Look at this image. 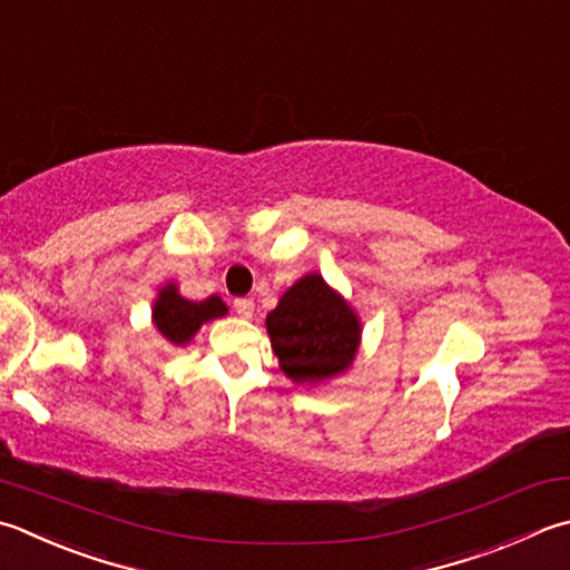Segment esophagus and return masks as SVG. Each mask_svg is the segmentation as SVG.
Segmentation results:
<instances>
[{
  "label": "esophagus",
  "instance_id": "1",
  "mask_svg": "<svg viewBox=\"0 0 570 570\" xmlns=\"http://www.w3.org/2000/svg\"><path fill=\"white\" fill-rule=\"evenodd\" d=\"M233 307H235V313H238L243 320H250L253 313H255V303H253L250 297H238L233 303Z\"/></svg>",
  "mask_w": 570,
  "mask_h": 570
}]
</instances>
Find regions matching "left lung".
<instances>
[{
	"label": "left lung",
	"instance_id": "obj_1",
	"mask_svg": "<svg viewBox=\"0 0 570 570\" xmlns=\"http://www.w3.org/2000/svg\"><path fill=\"white\" fill-rule=\"evenodd\" d=\"M277 364L297 386L345 374L362 345V320L320 273L289 285L265 317Z\"/></svg>",
	"mask_w": 570,
	"mask_h": 570
}]
</instances>
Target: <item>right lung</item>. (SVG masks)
Segmentation results:
<instances>
[{
	"instance_id": "add662e5",
	"label": "right lung",
	"mask_w": 570,
	"mask_h": 570,
	"mask_svg": "<svg viewBox=\"0 0 570 570\" xmlns=\"http://www.w3.org/2000/svg\"><path fill=\"white\" fill-rule=\"evenodd\" d=\"M225 315H228V305L218 295H210L196 303V299L180 295L176 283H166L164 287H158V295L151 307V322L156 332L174 347H186L206 322Z\"/></svg>"
}]
</instances>
